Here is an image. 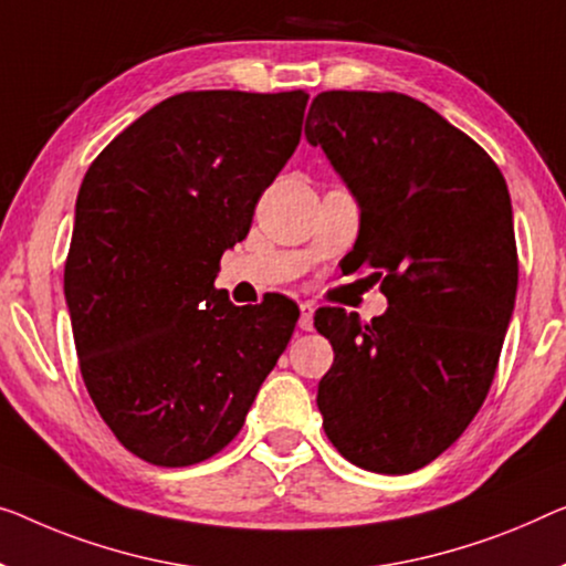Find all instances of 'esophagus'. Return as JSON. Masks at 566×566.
<instances>
[{
  "label": "esophagus",
  "instance_id": "34e87169",
  "mask_svg": "<svg viewBox=\"0 0 566 566\" xmlns=\"http://www.w3.org/2000/svg\"><path fill=\"white\" fill-rule=\"evenodd\" d=\"M315 323V305L312 302H302L300 305V331H312Z\"/></svg>",
  "mask_w": 566,
  "mask_h": 566
}]
</instances>
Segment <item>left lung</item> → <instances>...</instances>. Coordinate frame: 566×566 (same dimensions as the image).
<instances>
[{"mask_svg": "<svg viewBox=\"0 0 566 566\" xmlns=\"http://www.w3.org/2000/svg\"><path fill=\"white\" fill-rule=\"evenodd\" d=\"M305 137L358 202L343 266H374L389 300L368 325L340 307L315 315L335 353L317 409L345 460L403 475L465 432L493 384L518 286L509 185L468 134L403 94H317Z\"/></svg>", "mask_w": 566, "mask_h": 566, "instance_id": "8db88e82", "label": "left lung"}]
</instances>
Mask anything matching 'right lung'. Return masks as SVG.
<instances>
[{
	"instance_id": "add662e5",
	"label": "right lung",
	"mask_w": 566,
	"mask_h": 566,
	"mask_svg": "<svg viewBox=\"0 0 566 566\" xmlns=\"http://www.w3.org/2000/svg\"><path fill=\"white\" fill-rule=\"evenodd\" d=\"M307 98L177 94L83 177L63 280L75 350L101 419L151 465L223 450L290 343L292 300L235 307L213 282L297 149Z\"/></svg>"
}]
</instances>
